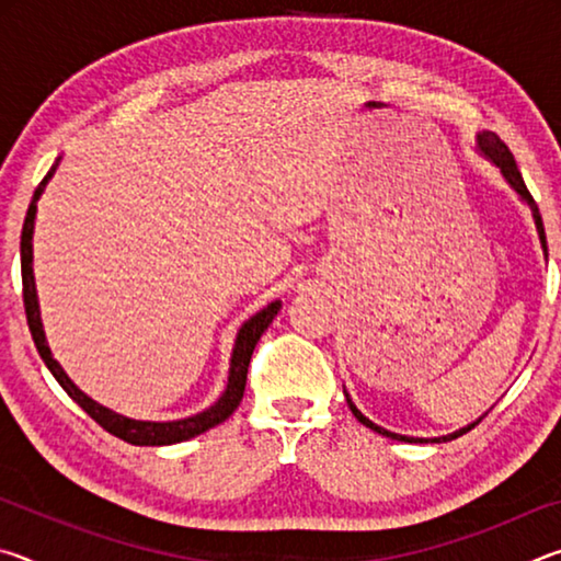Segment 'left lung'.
<instances>
[{
    "label": "left lung",
    "mask_w": 561,
    "mask_h": 561,
    "mask_svg": "<svg viewBox=\"0 0 561 561\" xmlns=\"http://www.w3.org/2000/svg\"><path fill=\"white\" fill-rule=\"evenodd\" d=\"M478 150L482 156H485L492 165H497L500 168V173H502V178L507 180L510 183V187L515 190V193L522 197V203H527V207L531 210V217H535V225H537V234H539V242H542V250H545V257H547V237H545V225H542V215H539V207H537V203H535V197L529 195V190H527V185H525V180H522V173H519V168H517V163H515V156L510 153V148L502 144L500 140V136L497 133H492V130H482V133H478ZM346 393V391H344ZM346 403H348V408H351V413L356 415V421L358 423H364L366 428H371V431H376L378 435H386V438H393V440H405V443H445V440H455V438H460L462 433H468V431H472L474 425H478L480 421H474V423H470V425H465V428H460V431H455V433H450V435H443V438H408V435H398V433H391V431H386V428H381V425H376L374 421H368V417L358 411V408L354 405V401H351L348 398V393H346Z\"/></svg>",
    "instance_id": "1"
}]
</instances>
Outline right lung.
Segmentation results:
<instances>
[{"label": "right lung", "instance_id": "1", "mask_svg": "<svg viewBox=\"0 0 561 561\" xmlns=\"http://www.w3.org/2000/svg\"><path fill=\"white\" fill-rule=\"evenodd\" d=\"M59 165V160H56ZM56 165H51L49 173L39 183V187L34 190V197L30 203V210H26L24 217V227H22V289H24V311H26V324H30L32 339L36 344V351L44 358V364L49 371L54 374L56 381L64 388L69 398H73L83 411H87L93 421H96L103 431H108L116 438L126 440L130 445H173V443H183L195 438L205 431L215 428L222 421H227L240 405L242 396H244V383H247V366H250L252 351L257 346L260 336L267 331V327L272 324V319L277 317V311L282 309V301H272L264 307L257 314L250 317L237 331L234 339V348H232V358H230V376H227V388L225 393L217 398L215 405L205 408L203 413L190 415V417H180V421H165V423H156V421H133V417L121 415L111 408L101 405L89 398L87 393L76 386L69 376H66L64 368L59 366V360L51 356V348L46 344L44 336V327H42V314H39V299H36V287H34V270H32V237H34V220H36V203L44 193L46 183H49Z\"/></svg>", "mask_w": 561, "mask_h": 561}]
</instances>
